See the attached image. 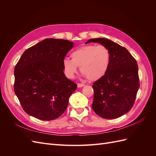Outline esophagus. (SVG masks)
I'll list each match as a JSON object with an SVG mask.
<instances>
[{
	"label": "esophagus",
	"mask_w": 156,
	"mask_h": 156,
	"mask_svg": "<svg viewBox=\"0 0 156 156\" xmlns=\"http://www.w3.org/2000/svg\"><path fill=\"white\" fill-rule=\"evenodd\" d=\"M84 86V84H83V83H78L77 84V87L78 88H81V87H83Z\"/></svg>",
	"instance_id": "34e87169"
}]
</instances>
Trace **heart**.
Wrapping results in <instances>:
<instances>
[{
	"label": "heart",
	"instance_id": "1",
	"mask_svg": "<svg viewBox=\"0 0 156 156\" xmlns=\"http://www.w3.org/2000/svg\"><path fill=\"white\" fill-rule=\"evenodd\" d=\"M70 56L72 59L65 58L63 60L66 76L73 78L80 67L81 73L92 81H98L104 76L111 62L110 51L102 45L83 46L74 50Z\"/></svg>",
	"mask_w": 156,
	"mask_h": 156
}]
</instances>
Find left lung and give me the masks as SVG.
I'll return each mask as SVG.
<instances>
[{
  "mask_svg": "<svg viewBox=\"0 0 156 156\" xmlns=\"http://www.w3.org/2000/svg\"><path fill=\"white\" fill-rule=\"evenodd\" d=\"M105 46L111 53L106 74L93 83L92 108L103 119H114L125 115L133 107L139 88L136 60L124 47L107 38L90 39L86 42Z\"/></svg>",
  "mask_w": 156,
  "mask_h": 156,
  "instance_id": "left-lung-1",
  "label": "left lung"
}]
</instances>
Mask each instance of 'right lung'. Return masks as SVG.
Returning <instances> with one entry per match:
<instances>
[{
    "instance_id": "1",
    "label": "right lung",
    "mask_w": 156,
    "mask_h": 156,
    "mask_svg": "<svg viewBox=\"0 0 156 156\" xmlns=\"http://www.w3.org/2000/svg\"><path fill=\"white\" fill-rule=\"evenodd\" d=\"M73 43L47 38L27 49L14 69V92L24 111L42 120H52L67 108L77 84L64 73L63 60Z\"/></svg>"
}]
</instances>
